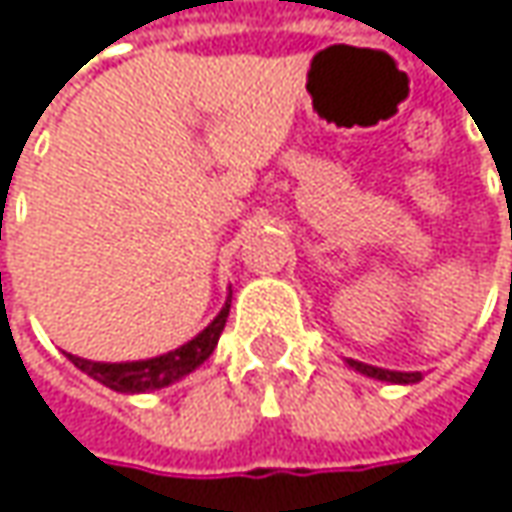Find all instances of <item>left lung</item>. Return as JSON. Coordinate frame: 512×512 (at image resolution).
<instances>
[{"instance_id":"left-lung-1","label":"left lung","mask_w":512,"mask_h":512,"mask_svg":"<svg viewBox=\"0 0 512 512\" xmlns=\"http://www.w3.org/2000/svg\"><path fill=\"white\" fill-rule=\"evenodd\" d=\"M349 366H354L357 372H363L369 378H378V381H393V384H416V381H422V372H393V369L369 366V363H360V360H349Z\"/></svg>"}]
</instances>
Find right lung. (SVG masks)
Listing matches in <instances>:
<instances>
[{"instance_id": "1", "label": "right lung", "mask_w": 512, "mask_h": 512, "mask_svg": "<svg viewBox=\"0 0 512 512\" xmlns=\"http://www.w3.org/2000/svg\"><path fill=\"white\" fill-rule=\"evenodd\" d=\"M228 310H231V299L225 302V307L219 310V316L210 322L208 328L193 337L190 343H184L181 349L161 354V357H152V360H134V363H93V360H84V357H75L67 354L72 363L87 372L93 381L117 390V393H146V390H161L175 384L178 378L190 375L196 366H202L208 360L216 343H219V334L225 328V319H228Z\"/></svg>"}]
</instances>
